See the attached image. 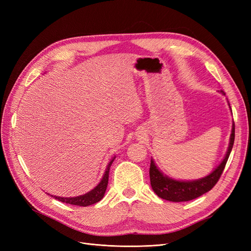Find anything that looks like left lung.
<instances>
[{
  "label": "left lung",
  "mask_w": 251,
  "mask_h": 251,
  "mask_svg": "<svg viewBox=\"0 0 251 251\" xmlns=\"http://www.w3.org/2000/svg\"><path fill=\"white\" fill-rule=\"evenodd\" d=\"M222 93L224 94V92ZM233 142L234 124L232 125L229 147L221 164H220L211 174H209L208 176L196 181H177L170 179L164 176V175L157 169V166L153 160H151L150 179L151 188H153V191L156 193L158 197L172 202H184L198 198V197L204 195L205 193L209 192L210 189L217 184V182L219 181L225 169L226 162L228 160Z\"/></svg>",
  "instance_id": "obj_1"
}]
</instances>
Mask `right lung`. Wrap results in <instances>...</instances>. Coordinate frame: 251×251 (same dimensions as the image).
<instances>
[{
	"label": "right lung",
	"mask_w": 251,
	"mask_h": 251,
	"mask_svg": "<svg viewBox=\"0 0 251 251\" xmlns=\"http://www.w3.org/2000/svg\"><path fill=\"white\" fill-rule=\"evenodd\" d=\"M114 159L113 160H111L110 163L108 164L107 171H105L101 181L91 192L82 195V196L74 197V198H63V197H56V196H52V197L60 202H64L67 204H72V205H77V206H89V205H92V204L97 203L98 201H100L103 198L105 189H107V186H108L109 172H110V168L112 165V162L114 161Z\"/></svg>",
	"instance_id": "obj_1"
}]
</instances>
